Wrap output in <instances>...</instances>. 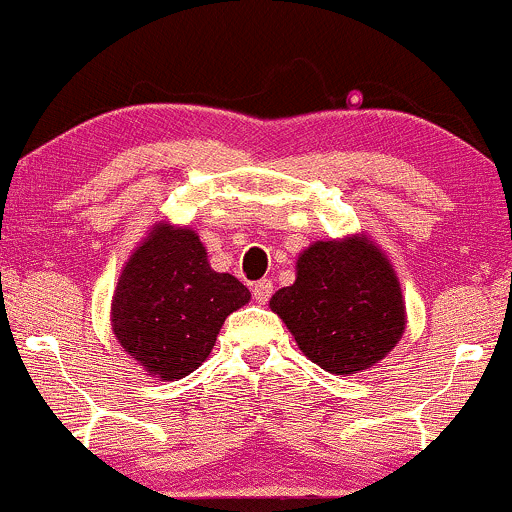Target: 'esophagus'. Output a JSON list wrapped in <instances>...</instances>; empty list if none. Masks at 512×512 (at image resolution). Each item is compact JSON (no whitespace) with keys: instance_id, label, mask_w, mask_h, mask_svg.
Listing matches in <instances>:
<instances>
[{"instance_id":"1","label":"esophagus","mask_w":512,"mask_h":512,"mask_svg":"<svg viewBox=\"0 0 512 512\" xmlns=\"http://www.w3.org/2000/svg\"><path fill=\"white\" fill-rule=\"evenodd\" d=\"M272 293H274V286H272V281H269V279L257 281V284L252 286V298H255L257 303H267L269 298H272Z\"/></svg>"}]
</instances>
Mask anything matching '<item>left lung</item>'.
Listing matches in <instances>:
<instances>
[{"label": "left lung", "mask_w": 512, "mask_h": 512, "mask_svg": "<svg viewBox=\"0 0 512 512\" xmlns=\"http://www.w3.org/2000/svg\"><path fill=\"white\" fill-rule=\"evenodd\" d=\"M269 308L298 349L334 375L373 368L407 327L399 276L366 233L308 245L296 260V281L276 291Z\"/></svg>", "instance_id": "1"}]
</instances>
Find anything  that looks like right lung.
I'll use <instances>...</instances> for the list:
<instances>
[{
	"mask_svg": "<svg viewBox=\"0 0 512 512\" xmlns=\"http://www.w3.org/2000/svg\"><path fill=\"white\" fill-rule=\"evenodd\" d=\"M248 301L236 276L211 269L197 231L156 221L117 276L110 325L146 375L180 380L207 361L226 317Z\"/></svg>",
	"mask_w": 512,
	"mask_h": 512,
	"instance_id": "obj_1",
	"label": "right lung"
}]
</instances>
